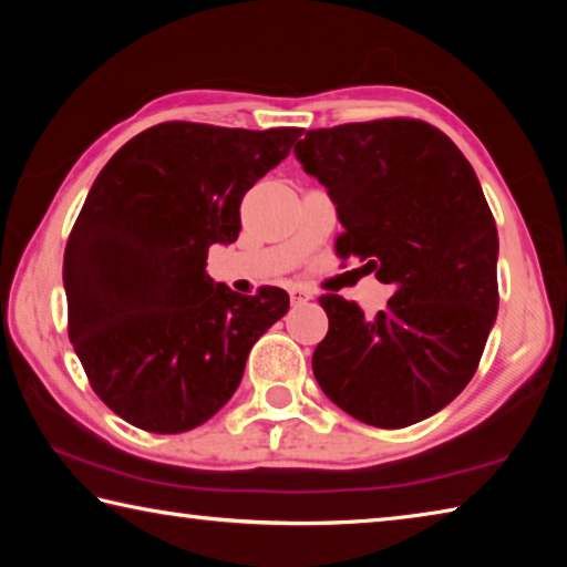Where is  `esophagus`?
Instances as JSON below:
<instances>
[{
    "label": "esophagus",
    "instance_id": "1",
    "mask_svg": "<svg viewBox=\"0 0 567 567\" xmlns=\"http://www.w3.org/2000/svg\"><path fill=\"white\" fill-rule=\"evenodd\" d=\"M290 297H292V302H305V300H312V292L307 290V287H295Z\"/></svg>",
    "mask_w": 567,
    "mask_h": 567
}]
</instances>
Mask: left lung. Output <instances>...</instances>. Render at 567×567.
<instances>
[{"instance_id":"8db88e82","label":"left lung","mask_w":567,"mask_h":567,"mask_svg":"<svg viewBox=\"0 0 567 567\" xmlns=\"http://www.w3.org/2000/svg\"><path fill=\"white\" fill-rule=\"evenodd\" d=\"M295 155L338 207L334 252L395 290L375 318L320 297L322 392L385 430L435 415L475 375L497 318V227L475 169L447 134L408 117L310 130Z\"/></svg>"}]
</instances>
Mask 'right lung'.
Listing matches in <instances>:
<instances>
[{
  "label": "right lung",
  "mask_w": 567,
  "mask_h": 567,
  "mask_svg": "<svg viewBox=\"0 0 567 567\" xmlns=\"http://www.w3.org/2000/svg\"><path fill=\"white\" fill-rule=\"evenodd\" d=\"M300 134L162 122L94 179L64 249L70 340L92 390L130 425L157 435L203 425L290 307L280 287L239 295L205 265L209 245L235 243L245 192Z\"/></svg>",
  "instance_id": "right-lung-1"
}]
</instances>
